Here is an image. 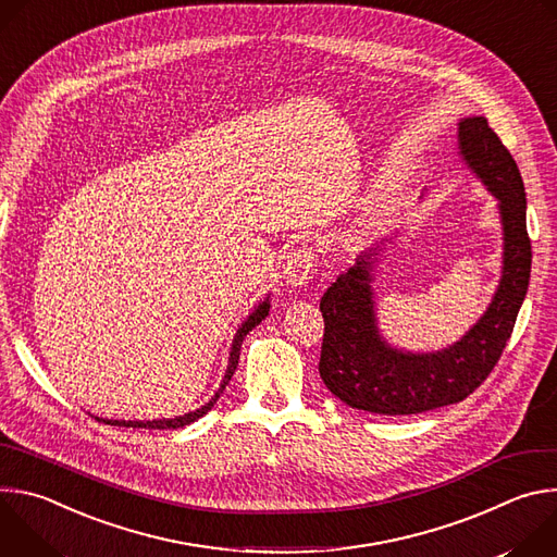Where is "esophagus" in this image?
Segmentation results:
<instances>
[{"mask_svg":"<svg viewBox=\"0 0 557 557\" xmlns=\"http://www.w3.org/2000/svg\"><path fill=\"white\" fill-rule=\"evenodd\" d=\"M314 271V258L308 249H297L293 251L286 262H284V271H282V277L286 282L288 288H301L310 275Z\"/></svg>","mask_w":557,"mask_h":557,"instance_id":"1","label":"esophagus"}]
</instances>
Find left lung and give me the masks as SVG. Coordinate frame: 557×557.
<instances>
[{
	"label": "left lung",
	"instance_id": "1",
	"mask_svg": "<svg viewBox=\"0 0 557 557\" xmlns=\"http://www.w3.org/2000/svg\"><path fill=\"white\" fill-rule=\"evenodd\" d=\"M458 156L498 200L503 269L487 310L458 342L432 352L392 346L379 329L374 267L383 249H370L333 282L320 301L324 344L320 374L346 406L372 414H421L458 404L498 363L531 275L527 194L520 170L485 116L458 121Z\"/></svg>",
	"mask_w": 557,
	"mask_h": 557
}]
</instances>
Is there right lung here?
Returning a JSON list of instances; mask_svg holds the SVG:
<instances>
[{
  "label": "right lung",
  "instance_id": "1",
  "mask_svg": "<svg viewBox=\"0 0 557 557\" xmlns=\"http://www.w3.org/2000/svg\"><path fill=\"white\" fill-rule=\"evenodd\" d=\"M269 308H271V295H267V297L253 308V312H249V317L240 324V329L235 331L233 342H231V348H228V363H226L224 376H222V381H220V387L215 389V394L211 396V399H209L205 406H200L198 410L187 412V414H183V417H174V419H151V421H119V419L114 421V419H99V417H95V419H97V421H103V423H108V425H119V428H145V430H176V428H185V425L198 421V419L205 417V414L213 408V404L220 399V394L224 392V387L228 385V381H231V376H233V372H235V368H237V359H240V348H243L245 337H247L262 320H267Z\"/></svg>",
  "mask_w": 557,
  "mask_h": 557
}]
</instances>
